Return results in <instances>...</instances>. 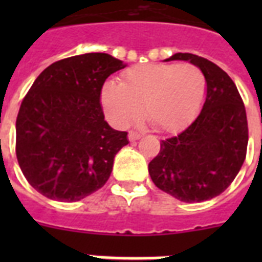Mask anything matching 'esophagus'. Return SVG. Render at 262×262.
<instances>
[{
    "label": "esophagus",
    "instance_id": "esophagus-1",
    "mask_svg": "<svg viewBox=\"0 0 262 262\" xmlns=\"http://www.w3.org/2000/svg\"><path fill=\"white\" fill-rule=\"evenodd\" d=\"M127 139H129V141L130 143H135V141H137V140L141 139V135L140 133H137V132H129V135H127Z\"/></svg>",
    "mask_w": 262,
    "mask_h": 262
}]
</instances>
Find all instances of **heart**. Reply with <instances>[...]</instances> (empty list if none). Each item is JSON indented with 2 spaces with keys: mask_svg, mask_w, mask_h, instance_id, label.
Masks as SVG:
<instances>
[{
  "mask_svg": "<svg viewBox=\"0 0 262 262\" xmlns=\"http://www.w3.org/2000/svg\"><path fill=\"white\" fill-rule=\"evenodd\" d=\"M204 73L191 63H143L127 69L122 81H106L103 108L115 126L144 115L156 130L175 133L197 117L205 98Z\"/></svg>",
  "mask_w": 262,
  "mask_h": 262,
  "instance_id": "obj_1",
  "label": "heart"
}]
</instances>
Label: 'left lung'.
Listing matches in <instances>:
<instances>
[{
    "instance_id": "1",
    "label": "left lung",
    "mask_w": 262,
    "mask_h": 262,
    "mask_svg": "<svg viewBox=\"0 0 262 262\" xmlns=\"http://www.w3.org/2000/svg\"><path fill=\"white\" fill-rule=\"evenodd\" d=\"M168 61H187L207 83L201 113L171 139L148 164L156 186L183 203H201L227 189L246 158L248 119L241 95L230 76L209 59L177 53Z\"/></svg>"
}]
</instances>
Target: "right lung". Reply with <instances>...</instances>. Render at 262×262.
Here are the masks:
<instances>
[{
    "label": "right lung",
    "mask_w": 262,
    "mask_h": 262,
    "mask_svg": "<svg viewBox=\"0 0 262 262\" xmlns=\"http://www.w3.org/2000/svg\"><path fill=\"white\" fill-rule=\"evenodd\" d=\"M126 67L106 53L51 63L35 80L16 119V156L40 194L73 203L104 185L126 132L104 121L100 94L111 73Z\"/></svg>",
    "instance_id": "right-lung-1"
}]
</instances>
